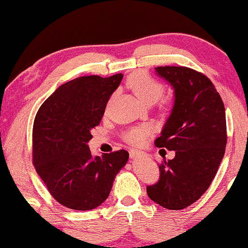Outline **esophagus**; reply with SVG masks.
Instances as JSON below:
<instances>
[{
	"label": "esophagus",
	"mask_w": 248,
	"mask_h": 248,
	"mask_svg": "<svg viewBox=\"0 0 248 248\" xmlns=\"http://www.w3.org/2000/svg\"><path fill=\"white\" fill-rule=\"evenodd\" d=\"M141 155H142V153L138 152V150H130L129 152V156L132 160H135V158H138L139 156H141Z\"/></svg>",
	"instance_id": "obj_1"
}]
</instances>
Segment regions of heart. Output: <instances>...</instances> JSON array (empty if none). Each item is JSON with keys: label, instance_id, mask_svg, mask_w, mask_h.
<instances>
[{"label": "heart", "instance_id": "1", "mask_svg": "<svg viewBox=\"0 0 248 248\" xmlns=\"http://www.w3.org/2000/svg\"><path fill=\"white\" fill-rule=\"evenodd\" d=\"M127 86L133 91L142 102L153 105L162 98L164 93V86L160 81L154 79L152 76L143 71L133 73L127 79ZM150 135V128L148 126L132 127L124 133V139L128 143L140 146Z\"/></svg>", "mask_w": 248, "mask_h": 248}]
</instances>
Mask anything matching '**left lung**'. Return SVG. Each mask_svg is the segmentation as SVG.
<instances>
[{
    "label": "left lung",
    "mask_w": 248,
    "mask_h": 248,
    "mask_svg": "<svg viewBox=\"0 0 248 248\" xmlns=\"http://www.w3.org/2000/svg\"><path fill=\"white\" fill-rule=\"evenodd\" d=\"M175 101L155 146L175 150L160 164L157 183L147 186L152 201L169 210L191 205L209 189L226 147V116L220 95L203 73L186 66H158Z\"/></svg>",
    "instance_id": "left-lung-1"
}]
</instances>
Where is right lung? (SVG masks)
<instances>
[{
	"label": "right lung",
	"instance_id": "obj_1",
	"mask_svg": "<svg viewBox=\"0 0 248 248\" xmlns=\"http://www.w3.org/2000/svg\"><path fill=\"white\" fill-rule=\"evenodd\" d=\"M122 77L86 76L65 82L37 112L33 166L51 196L69 209L87 211L101 205L129 157L124 149L94 157L87 146Z\"/></svg>",
	"mask_w": 248,
	"mask_h": 248
}]
</instances>
